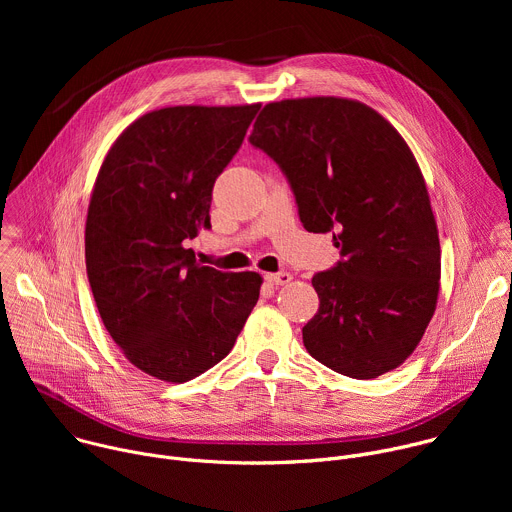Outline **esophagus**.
I'll use <instances>...</instances> for the list:
<instances>
[{"label": "esophagus", "instance_id": "1", "mask_svg": "<svg viewBox=\"0 0 512 512\" xmlns=\"http://www.w3.org/2000/svg\"><path fill=\"white\" fill-rule=\"evenodd\" d=\"M265 279H267L271 285L279 287V285L289 283V281H291V275H289L287 271H279V273H267V275H265Z\"/></svg>", "mask_w": 512, "mask_h": 512}]
</instances>
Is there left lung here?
<instances>
[{"instance_id":"left-lung-1","label":"left lung","mask_w":512,"mask_h":512,"mask_svg":"<svg viewBox=\"0 0 512 512\" xmlns=\"http://www.w3.org/2000/svg\"><path fill=\"white\" fill-rule=\"evenodd\" d=\"M249 141L271 156L310 233L342 261L316 273L306 350L350 379H377L413 354L440 294L442 253L427 186L401 133L344 97L267 103Z\"/></svg>"}]
</instances>
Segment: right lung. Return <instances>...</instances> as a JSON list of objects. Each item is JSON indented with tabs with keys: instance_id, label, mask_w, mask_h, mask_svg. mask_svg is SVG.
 Listing matches in <instances>:
<instances>
[{
	"instance_id": "right-lung-1",
	"label": "right lung",
	"mask_w": 512,
	"mask_h": 512,
	"mask_svg": "<svg viewBox=\"0 0 512 512\" xmlns=\"http://www.w3.org/2000/svg\"><path fill=\"white\" fill-rule=\"evenodd\" d=\"M259 107L145 113L97 174L85 225L93 298L125 358L160 381L186 383L221 362L259 300V273L200 265L184 245L210 229L214 180Z\"/></svg>"
}]
</instances>
